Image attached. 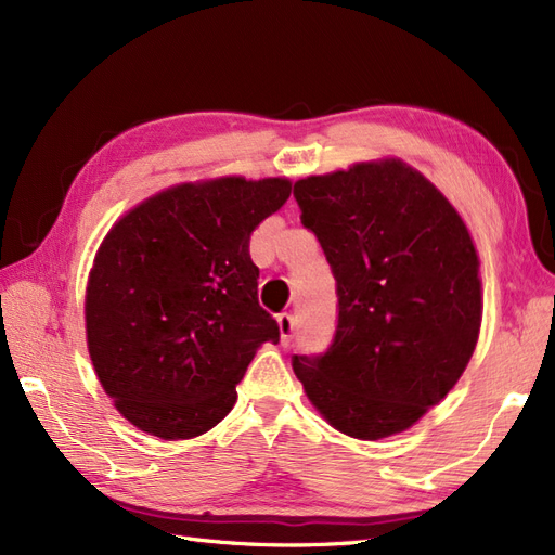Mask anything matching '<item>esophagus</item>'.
<instances>
[{"instance_id": "1", "label": "esophagus", "mask_w": 555, "mask_h": 555, "mask_svg": "<svg viewBox=\"0 0 555 555\" xmlns=\"http://www.w3.org/2000/svg\"><path fill=\"white\" fill-rule=\"evenodd\" d=\"M278 324H280V333H282V345H289L294 340V331H296L294 314L292 312H282L278 317Z\"/></svg>"}]
</instances>
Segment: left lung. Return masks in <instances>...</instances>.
<instances>
[{"label": "left lung", "mask_w": 555, "mask_h": 555, "mask_svg": "<svg viewBox=\"0 0 555 555\" xmlns=\"http://www.w3.org/2000/svg\"><path fill=\"white\" fill-rule=\"evenodd\" d=\"M294 198L338 296L328 349L294 354V373L333 428L389 438L438 405L473 357V238L449 201L398 159L298 180Z\"/></svg>", "instance_id": "obj_1"}]
</instances>
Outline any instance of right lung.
Wrapping results in <instances>:
<instances>
[{"label": "right lung", "instance_id": "obj_1", "mask_svg": "<svg viewBox=\"0 0 555 555\" xmlns=\"http://www.w3.org/2000/svg\"><path fill=\"white\" fill-rule=\"evenodd\" d=\"M292 194L284 178L180 184L133 208L96 251L86 324L115 408L162 440L231 412L236 384L280 326L259 306L249 236Z\"/></svg>", "mask_w": 555, "mask_h": 555}]
</instances>
